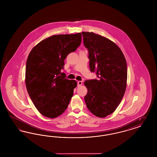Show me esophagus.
<instances>
[{
	"label": "esophagus",
	"instance_id": "obj_1",
	"mask_svg": "<svg viewBox=\"0 0 157 157\" xmlns=\"http://www.w3.org/2000/svg\"><path fill=\"white\" fill-rule=\"evenodd\" d=\"M82 85V81H78V86H81V85Z\"/></svg>",
	"mask_w": 157,
	"mask_h": 157
}]
</instances>
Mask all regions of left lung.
Instances as JSON below:
<instances>
[{"label": "left lung", "instance_id": "obj_1", "mask_svg": "<svg viewBox=\"0 0 157 157\" xmlns=\"http://www.w3.org/2000/svg\"><path fill=\"white\" fill-rule=\"evenodd\" d=\"M82 34L89 53L90 71L96 72L98 78L84 82L88 90L85 101L94 115L104 118L115 111L125 92L127 62L120 48L111 40L93 32Z\"/></svg>", "mask_w": 157, "mask_h": 157}]
</instances>
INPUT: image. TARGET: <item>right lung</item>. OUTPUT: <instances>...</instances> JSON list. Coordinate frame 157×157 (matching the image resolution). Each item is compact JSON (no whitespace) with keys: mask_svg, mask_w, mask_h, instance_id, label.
<instances>
[{"mask_svg":"<svg viewBox=\"0 0 157 157\" xmlns=\"http://www.w3.org/2000/svg\"><path fill=\"white\" fill-rule=\"evenodd\" d=\"M81 33L53 35L37 44L26 64V86L35 106L49 118L60 115L68 106L77 86L61 72L64 60L81 44Z\"/></svg>","mask_w":157,"mask_h":157,"instance_id":"add662e5","label":"right lung"}]
</instances>
